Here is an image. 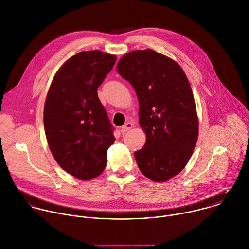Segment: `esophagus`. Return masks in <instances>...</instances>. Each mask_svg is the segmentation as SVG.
<instances>
[{
    "mask_svg": "<svg viewBox=\"0 0 249 249\" xmlns=\"http://www.w3.org/2000/svg\"><path fill=\"white\" fill-rule=\"evenodd\" d=\"M132 127H133V124H132L131 123H126L125 124H124V125L121 127V131H122V133H124V132L128 131V130L131 129Z\"/></svg>",
    "mask_w": 249,
    "mask_h": 249,
    "instance_id": "1",
    "label": "esophagus"
}]
</instances>
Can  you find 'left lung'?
Masks as SVG:
<instances>
[{
  "label": "left lung",
  "mask_w": 249,
  "mask_h": 249,
  "mask_svg": "<svg viewBox=\"0 0 249 249\" xmlns=\"http://www.w3.org/2000/svg\"><path fill=\"white\" fill-rule=\"evenodd\" d=\"M117 71L136 92L139 124L146 133L145 145L134 153L137 165L149 179L167 181L186 166L197 140L189 81L176 61L153 50L126 53Z\"/></svg>",
  "instance_id": "left-lung-1"
}]
</instances>
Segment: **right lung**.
<instances>
[{
	"instance_id": "1",
	"label": "right lung",
	"mask_w": 249,
	"mask_h": 249,
	"mask_svg": "<svg viewBox=\"0 0 249 249\" xmlns=\"http://www.w3.org/2000/svg\"><path fill=\"white\" fill-rule=\"evenodd\" d=\"M117 57L100 51L81 52L56 72L44 109V125L57 163L80 180L95 178L107 163L113 126L97 89Z\"/></svg>"
}]
</instances>
